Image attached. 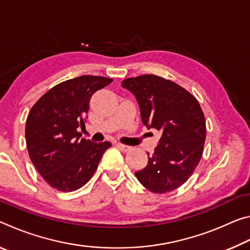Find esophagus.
Listing matches in <instances>:
<instances>
[{"label":"esophagus","mask_w":250,"mask_h":250,"mask_svg":"<svg viewBox=\"0 0 250 250\" xmlns=\"http://www.w3.org/2000/svg\"><path fill=\"white\" fill-rule=\"evenodd\" d=\"M116 146H117L118 149H119V150L122 151V152H126L128 150H130V146H125V145H122V143H117Z\"/></svg>","instance_id":"34e87169"}]
</instances>
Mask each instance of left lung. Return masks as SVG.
<instances>
[{"label": "left lung", "instance_id": "1", "mask_svg": "<svg viewBox=\"0 0 250 250\" xmlns=\"http://www.w3.org/2000/svg\"><path fill=\"white\" fill-rule=\"evenodd\" d=\"M121 83L137 99L142 124L162 132L154 153H147V166L134 174L151 192L174 191L202 158L206 125L201 105L184 88L155 75L126 78Z\"/></svg>", "mask_w": 250, "mask_h": 250}]
</instances>
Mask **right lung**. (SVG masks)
<instances>
[{
	"instance_id": "right-lung-1",
	"label": "right lung",
	"mask_w": 250,
	"mask_h": 250,
	"mask_svg": "<svg viewBox=\"0 0 250 250\" xmlns=\"http://www.w3.org/2000/svg\"><path fill=\"white\" fill-rule=\"evenodd\" d=\"M111 78L83 75L56 84L29 111L25 138L29 159L49 186L73 192L94 175L108 141L96 143L80 138L91 96Z\"/></svg>"
}]
</instances>
